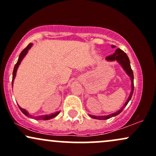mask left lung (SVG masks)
<instances>
[{
  "mask_svg": "<svg viewBox=\"0 0 156 156\" xmlns=\"http://www.w3.org/2000/svg\"><path fill=\"white\" fill-rule=\"evenodd\" d=\"M112 47H113V48H114L115 46H114V45H113ZM106 59H108V60H110V61L116 60V61H118V62H119L121 65H122V66L123 67V69H125L126 73H127V74L129 75V76H130L131 83H132V85H131V86H132V90H131L130 96H129L128 99H127V101L125 102V105L122 107V108H121L119 111H116V113H112V114H111V115H108V116H91V115H90V116L92 117V118L97 119H102V120L108 119H110V118H111V117L117 116L118 114H119L121 112L123 111V109L125 108L126 105H127V103L129 102V101L130 100L131 97H132V96H133V90H134L133 72V70L130 67V59H129L128 57H127V54H126L125 52H124L122 50H121L120 48H117L114 54H113V55H109V56H108V57H106Z\"/></svg>",
  "mask_w": 156,
  "mask_h": 156,
  "instance_id": "left-lung-1",
  "label": "left lung"
}]
</instances>
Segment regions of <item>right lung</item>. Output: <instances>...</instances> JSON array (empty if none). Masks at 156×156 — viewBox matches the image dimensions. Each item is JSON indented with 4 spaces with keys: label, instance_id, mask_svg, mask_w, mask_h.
<instances>
[{
    "label": "right lung",
    "instance_id": "add662e5",
    "mask_svg": "<svg viewBox=\"0 0 156 156\" xmlns=\"http://www.w3.org/2000/svg\"><path fill=\"white\" fill-rule=\"evenodd\" d=\"M31 45H32V43H29V45L26 46V48H24L23 50L22 51L21 53L20 54V56H19V58H18V60H17V63L15 64V67H14V70H13V73H12V85H13V80L14 79H15V75H16V72H17V68H18L19 65H20V62H21V60L23 59V58L24 57H25V55H26V53L28 52V50L29 49V48H31ZM19 108H20V111H22V113H23V114H25L26 116H29V117H31V118L34 119L36 120H48V119H51L52 118H55V116H57V115L59 114V112H57V113H51V114L49 115H43V116H31L30 114H29V113H28L27 111H26L25 109H23V108H20V106H18Z\"/></svg>",
    "mask_w": 156,
    "mask_h": 156
}]
</instances>
